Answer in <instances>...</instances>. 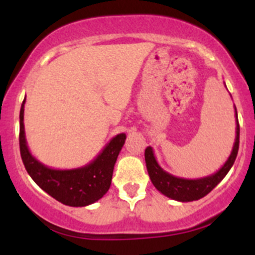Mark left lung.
I'll return each instance as SVG.
<instances>
[{
	"label": "left lung",
	"instance_id": "left-lung-1",
	"mask_svg": "<svg viewBox=\"0 0 255 255\" xmlns=\"http://www.w3.org/2000/svg\"><path fill=\"white\" fill-rule=\"evenodd\" d=\"M236 139L233 144L231 155L228 156L227 161L222 165L220 170L216 171L212 175H208L201 179H184V177H177L166 173L163 168L156 161L155 155L151 146H148L145 149V164L146 170H148L149 177L151 182L155 186L158 191L165 195L169 199L176 200L180 202H190L196 201V200L202 199L206 196L208 192L212 191L218 184L223 180V177L227 175L230 169L235 164L236 158L238 154L239 148V123H238V115L237 109H236Z\"/></svg>",
	"mask_w": 255,
	"mask_h": 255
}]
</instances>
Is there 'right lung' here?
I'll return each mask as SVG.
<instances>
[{
  "mask_svg": "<svg viewBox=\"0 0 255 255\" xmlns=\"http://www.w3.org/2000/svg\"><path fill=\"white\" fill-rule=\"evenodd\" d=\"M24 104L19 112V149L23 164L35 184L51 197L66 206L84 207L99 201L111 186L113 168L126 140L125 133L113 137L101 153L85 166L76 169H53L30 154L24 132Z\"/></svg>",
  "mask_w": 255,
  "mask_h": 255,
  "instance_id": "right-lung-1",
  "label": "right lung"
}]
</instances>
